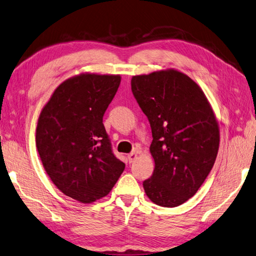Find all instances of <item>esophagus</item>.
I'll return each instance as SVG.
<instances>
[{
  "label": "esophagus",
  "mask_w": 256,
  "mask_h": 256,
  "mask_svg": "<svg viewBox=\"0 0 256 256\" xmlns=\"http://www.w3.org/2000/svg\"><path fill=\"white\" fill-rule=\"evenodd\" d=\"M128 162L130 163H133L135 160L138 158V153L136 152H132V153H130L128 155Z\"/></svg>",
  "instance_id": "34e87169"
}]
</instances>
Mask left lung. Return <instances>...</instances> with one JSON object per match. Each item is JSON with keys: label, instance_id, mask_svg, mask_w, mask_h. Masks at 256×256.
I'll return each instance as SVG.
<instances>
[{"label": "left lung", "instance_id": "left-lung-1", "mask_svg": "<svg viewBox=\"0 0 256 256\" xmlns=\"http://www.w3.org/2000/svg\"><path fill=\"white\" fill-rule=\"evenodd\" d=\"M131 86L153 136L154 172L144 191L160 206H178L198 192L216 160V116L202 88L178 70L135 75Z\"/></svg>", "mask_w": 256, "mask_h": 256}]
</instances>
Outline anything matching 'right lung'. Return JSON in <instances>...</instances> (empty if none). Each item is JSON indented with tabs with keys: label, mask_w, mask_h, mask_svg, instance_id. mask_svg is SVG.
I'll return each instance as SVG.
<instances>
[{
	"label": "right lung",
	"mask_w": 256,
	"mask_h": 256,
	"mask_svg": "<svg viewBox=\"0 0 256 256\" xmlns=\"http://www.w3.org/2000/svg\"><path fill=\"white\" fill-rule=\"evenodd\" d=\"M120 83V75H75L55 88L40 114L35 142L45 172L84 204L106 196L125 168L103 125Z\"/></svg>",
	"instance_id": "add662e5"
}]
</instances>
